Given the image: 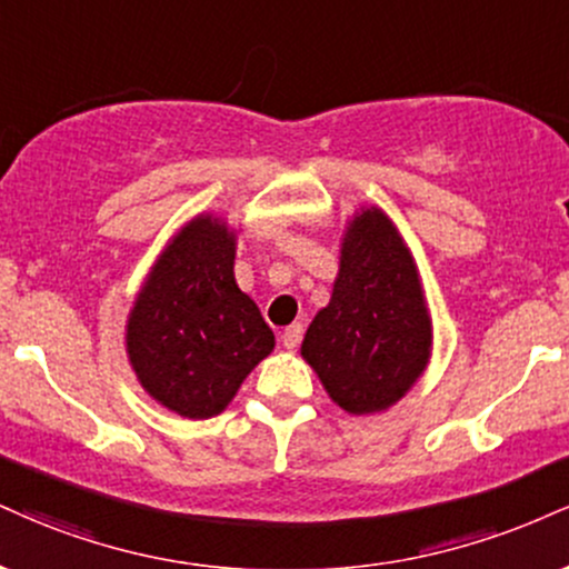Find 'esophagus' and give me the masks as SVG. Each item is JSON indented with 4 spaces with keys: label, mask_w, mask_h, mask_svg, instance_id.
I'll return each mask as SVG.
<instances>
[{
    "label": "esophagus",
    "mask_w": 569,
    "mask_h": 569,
    "mask_svg": "<svg viewBox=\"0 0 569 569\" xmlns=\"http://www.w3.org/2000/svg\"><path fill=\"white\" fill-rule=\"evenodd\" d=\"M302 333H305V326L302 323H293L286 328L283 333H280V341H283L286 350H297L299 341H302Z\"/></svg>",
    "instance_id": "34e87169"
}]
</instances>
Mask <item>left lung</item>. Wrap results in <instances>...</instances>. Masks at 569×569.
<instances>
[{
  "mask_svg": "<svg viewBox=\"0 0 569 569\" xmlns=\"http://www.w3.org/2000/svg\"><path fill=\"white\" fill-rule=\"evenodd\" d=\"M302 358L341 410L385 413L432 358V315L416 259L379 207L347 219L331 302L312 318Z\"/></svg>",
  "mask_w": 569,
  "mask_h": 569,
  "instance_id": "obj_1",
  "label": "left lung"
}]
</instances>
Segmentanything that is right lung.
<instances>
[{
	"label": "right lung",
	"instance_id": "1",
	"mask_svg": "<svg viewBox=\"0 0 569 569\" xmlns=\"http://www.w3.org/2000/svg\"><path fill=\"white\" fill-rule=\"evenodd\" d=\"M238 232L198 214L169 238L127 318V358L140 387L184 419H211L276 347L236 283Z\"/></svg>",
	"mask_w": 569,
	"mask_h": 569
}]
</instances>
